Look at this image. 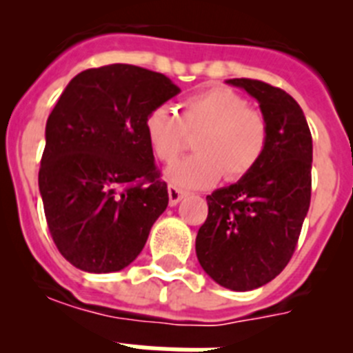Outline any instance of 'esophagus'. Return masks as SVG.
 <instances>
[{
  "label": "esophagus",
  "instance_id": "obj_1",
  "mask_svg": "<svg viewBox=\"0 0 353 353\" xmlns=\"http://www.w3.org/2000/svg\"><path fill=\"white\" fill-rule=\"evenodd\" d=\"M168 194H170V205H171V207H174V205L179 203L180 199L185 196V192L180 191V189H176V187L170 185V187H168Z\"/></svg>",
  "mask_w": 353,
  "mask_h": 353
}]
</instances>
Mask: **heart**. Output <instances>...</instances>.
<instances>
[{
    "label": "heart",
    "instance_id": "1",
    "mask_svg": "<svg viewBox=\"0 0 353 353\" xmlns=\"http://www.w3.org/2000/svg\"><path fill=\"white\" fill-rule=\"evenodd\" d=\"M187 132L199 136L198 154L182 159L166 171V179L180 189H207L221 176L233 182L254 170L263 157L269 127L248 99L228 88H210L187 97L180 117L170 105H157L146 114L145 134L155 157L173 162L185 148Z\"/></svg>",
    "mask_w": 353,
    "mask_h": 353
}]
</instances>
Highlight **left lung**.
Returning a JSON list of instances; mask_svg holds the SVG:
<instances>
[{
  "label": "left lung",
  "instance_id": "8db88e82",
  "mask_svg": "<svg viewBox=\"0 0 353 353\" xmlns=\"http://www.w3.org/2000/svg\"><path fill=\"white\" fill-rule=\"evenodd\" d=\"M256 99L269 141L254 170L207 196L196 256L217 285L249 292L288 265L311 201L313 139L301 105L256 79H228Z\"/></svg>",
  "mask_w": 353,
  "mask_h": 353
}]
</instances>
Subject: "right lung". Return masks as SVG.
<instances>
[{
    "label": "right lung",
    "mask_w": 353,
    "mask_h": 353,
    "mask_svg": "<svg viewBox=\"0 0 353 353\" xmlns=\"http://www.w3.org/2000/svg\"><path fill=\"white\" fill-rule=\"evenodd\" d=\"M179 93L164 74L113 63L77 74L56 102L39 189L56 248L76 269L118 272L145 248L170 201L145 118Z\"/></svg>",
    "instance_id": "right-lung-1"
}]
</instances>
